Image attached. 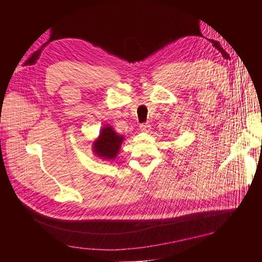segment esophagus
<instances>
[{"label":"esophagus","instance_id":"obj_1","mask_svg":"<svg viewBox=\"0 0 262 262\" xmlns=\"http://www.w3.org/2000/svg\"><path fill=\"white\" fill-rule=\"evenodd\" d=\"M140 129H141V131H142V132H145V133H147V132H149V131H150V124H149L148 122H146V123H142V124L140 125Z\"/></svg>","mask_w":262,"mask_h":262}]
</instances>
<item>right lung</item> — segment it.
I'll use <instances>...</instances> for the list:
<instances>
[{
    "label": "right lung",
    "instance_id": "right-lung-1",
    "mask_svg": "<svg viewBox=\"0 0 262 262\" xmlns=\"http://www.w3.org/2000/svg\"><path fill=\"white\" fill-rule=\"evenodd\" d=\"M124 136L118 134L112 125L105 124L97 139L93 142L92 149L97 157L105 161H114L119 154Z\"/></svg>",
    "mask_w": 262,
    "mask_h": 262
}]
</instances>
